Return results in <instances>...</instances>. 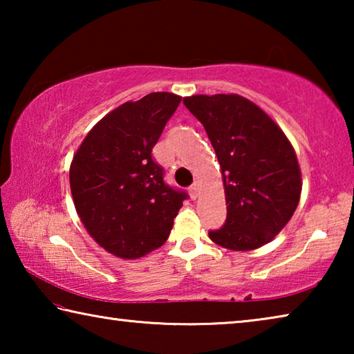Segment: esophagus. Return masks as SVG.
I'll return each instance as SVG.
<instances>
[{
  "mask_svg": "<svg viewBox=\"0 0 354 354\" xmlns=\"http://www.w3.org/2000/svg\"><path fill=\"white\" fill-rule=\"evenodd\" d=\"M198 192H200V183L195 181V183L192 184L190 187H189V194H190L192 198L196 200V198H198Z\"/></svg>",
  "mask_w": 354,
  "mask_h": 354,
  "instance_id": "34e87169",
  "label": "esophagus"
}]
</instances>
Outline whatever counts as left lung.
Masks as SVG:
<instances>
[{"label": "left lung", "instance_id": "8db88e82", "mask_svg": "<svg viewBox=\"0 0 354 354\" xmlns=\"http://www.w3.org/2000/svg\"><path fill=\"white\" fill-rule=\"evenodd\" d=\"M183 103L205 127L225 185L226 221L209 231L211 241L232 251L272 242L301 195L292 143L270 115L237 93L192 95Z\"/></svg>", "mask_w": 354, "mask_h": 354}]
</instances>
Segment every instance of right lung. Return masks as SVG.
<instances>
[{
    "label": "right lung",
    "mask_w": 354,
    "mask_h": 354,
    "mask_svg": "<svg viewBox=\"0 0 354 354\" xmlns=\"http://www.w3.org/2000/svg\"><path fill=\"white\" fill-rule=\"evenodd\" d=\"M179 103L169 92L123 103L88 131L71 160V196L84 227L122 259L164 245L187 198L164 183V169L151 156Z\"/></svg>",
    "instance_id": "1"
}]
</instances>
